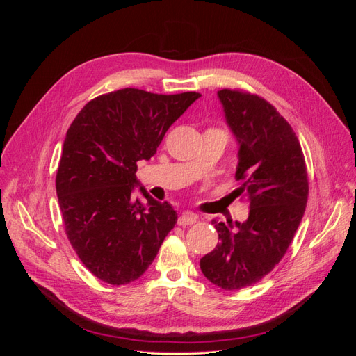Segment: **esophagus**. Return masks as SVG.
<instances>
[{
	"mask_svg": "<svg viewBox=\"0 0 356 356\" xmlns=\"http://www.w3.org/2000/svg\"><path fill=\"white\" fill-rule=\"evenodd\" d=\"M197 220H199V217H197L196 213H193V212H188V211H186V212H182V213L179 215V218H178V224H179V225H182V227H186V225H191V224H195Z\"/></svg>",
	"mask_w": 356,
	"mask_h": 356,
	"instance_id": "34e87169",
	"label": "esophagus"
}]
</instances>
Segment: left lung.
I'll list each match as a JSON object with an SVG mask.
<instances>
[{"label":"left lung","instance_id":"1","mask_svg":"<svg viewBox=\"0 0 356 356\" xmlns=\"http://www.w3.org/2000/svg\"><path fill=\"white\" fill-rule=\"evenodd\" d=\"M225 122L239 144L233 193L250 202L236 230L212 221L220 243L200 258L204 277L222 289L251 286L282 260L305 215L309 181L301 145L293 127L260 96L218 92Z\"/></svg>","mask_w":356,"mask_h":356}]
</instances>
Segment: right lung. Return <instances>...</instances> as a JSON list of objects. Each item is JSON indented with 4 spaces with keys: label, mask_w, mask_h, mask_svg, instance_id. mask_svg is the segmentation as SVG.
I'll return each instance as SVG.
<instances>
[{
    "label": "right lung",
    "mask_w": 356,
    "mask_h": 356,
    "mask_svg": "<svg viewBox=\"0 0 356 356\" xmlns=\"http://www.w3.org/2000/svg\"><path fill=\"white\" fill-rule=\"evenodd\" d=\"M200 93L126 88L98 96L71 123L56 174L68 241L88 270L111 285L136 281L153 263L178 215L141 187L136 161L149 160L172 123Z\"/></svg>",
    "instance_id": "1"
}]
</instances>
